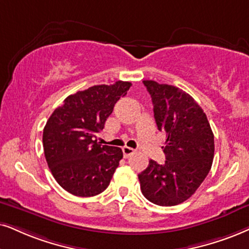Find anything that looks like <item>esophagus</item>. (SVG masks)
I'll return each mask as SVG.
<instances>
[{
    "label": "esophagus",
    "mask_w": 249,
    "mask_h": 249,
    "mask_svg": "<svg viewBox=\"0 0 249 249\" xmlns=\"http://www.w3.org/2000/svg\"><path fill=\"white\" fill-rule=\"evenodd\" d=\"M122 150H123V155H124V157H128V156L132 155V154L134 153V149H133V148L127 147V146L123 147V148H122Z\"/></svg>",
    "instance_id": "esophagus-1"
}]
</instances>
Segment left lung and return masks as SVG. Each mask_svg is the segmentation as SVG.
Returning <instances> with one entry per match:
<instances>
[{
  "mask_svg": "<svg viewBox=\"0 0 249 249\" xmlns=\"http://www.w3.org/2000/svg\"><path fill=\"white\" fill-rule=\"evenodd\" d=\"M152 96L154 117L166 134L164 164L150 160L138 175L143 196L157 206L190 199L212 168L215 144L206 114L190 94L154 80L142 81Z\"/></svg>",
  "mask_w": 249,
  "mask_h": 249,
  "instance_id": "obj_1",
  "label": "left lung"
}]
</instances>
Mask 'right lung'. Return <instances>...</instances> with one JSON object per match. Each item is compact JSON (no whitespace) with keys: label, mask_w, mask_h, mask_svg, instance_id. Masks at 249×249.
<instances>
[{"label":"right lung","mask_w":249,"mask_h":249,"mask_svg":"<svg viewBox=\"0 0 249 249\" xmlns=\"http://www.w3.org/2000/svg\"><path fill=\"white\" fill-rule=\"evenodd\" d=\"M128 81L96 85L69 95L43 128L46 161L59 186L75 196H94L109 186L123 159L121 148L100 144L116 102L126 95Z\"/></svg>","instance_id":"add662e5"}]
</instances>
